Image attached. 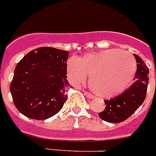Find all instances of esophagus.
<instances>
[{
    "label": "esophagus",
    "instance_id": "34e87169",
    "mask_svg": "<svg viewBox=\"0 0 156 156\" xmlns=\"http://www.w3.org/2000/svg\"><path fill=\"white\" fill-rule=\"evenodd\" d=\"M84 94H85V95H86V96L87 97V98H91H91H94V95H92V94H91L88 93V92H87V91H84Z\"/></svg>",
    "mask_w": 156,
    "mask_h": 156
}]
</instances>
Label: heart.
<instances>
[{"instance_id":"b5f03b06","label":"heart","mask_w":156,"mask_h":156,"mask_svg":"<svg viewBox=\"0 0 156 156\" xmlns=\"http://www.w3.org/2000/svg\"><path fill=\"white\" fill-rule=\"evenodd\" d=\"M136 71L134 58L124 50L109 49L88 53L77 60L70 58L66 65L69 80L75 86L85 83L94 94L110 98L122 93L133 81Z\"/></svg>"}]
</instances>
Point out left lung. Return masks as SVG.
Masks as SVG:
<instances>
[{
    "instance_id": "8db88e82",
    "label": "left lung",
    "mask_w": 156,
    "mask_h": 156,
    "mask_svg": "<svg viewBox=\"0 0 156 156\" xmlns=\"http://www.w3.org/2000/svg\"><path fill=\"white\" fill-rule=\"evenodd\" d=\"M137 63L135 82L127 90L111 99L104 100L106 107L98 117L110 123L122 122L141 106L146 97L149 70L143 60L134 54Z\"/></svg>"
}]
</instances>
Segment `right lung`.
<instances>
[{"label": "right lung", "instance_id": "1", "mask_svg": "<svg viewBox=\"0 0 156 156\" xmlns=\"http://www.w3.org/2000/svg\"><path fill=\"white\" fill-rule=\"evenodd\" d=\"M69 52L53 47L31 50L15 69L10 85L13 102L24 116L45 120L62 110L70 86L66 62Z\"/></svg>", "mask_w": 156, "mask_h": 156}]
</instances>
